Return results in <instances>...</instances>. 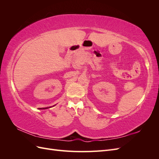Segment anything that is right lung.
<instances>
[{
	"label": "right lung",
	"mask_w": 159,
	"mask_h": 159,
	"mask_svg": "<svg viewBox=\"0 0 159 159\" xmlns=\"http://www.w3.org/2000/svg\"><path fill=\"white\" fill-rule=\"evenodd\" d=\"M43 109H48V107H46V108H43Z\"/></svg>",
	"instance_id": "1"
}]
</instances>
